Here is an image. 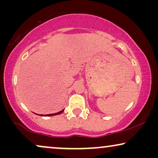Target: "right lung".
Masks as SVG:
<instances>
[{"instance_id":"right-lung-1","label":"right lung","mask_w":158,"mask_h":158,"mask_svg":"<svg viewBox=\"0 0 158 158\" xmlns=\"http://www.w3.org/2000/svg\"><path fill=\"white\" fill-rule=\"evenodd\" d=\"M63 111H64V109H63V110H62V111H59V112H57V113H55V114H47V115H44V116H55V115H58V114H60L61 113H62V112H63ZM40 116H44V115H43V114H40Z\"/></svg>"}]
</instances>
